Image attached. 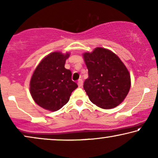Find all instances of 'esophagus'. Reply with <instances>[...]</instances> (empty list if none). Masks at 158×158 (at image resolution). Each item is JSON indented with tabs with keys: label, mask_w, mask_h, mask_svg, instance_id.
Returning a JSON list of instances; mask_svg holds the SVG:
<instances>
[{
	"label": "esophagus",
	"mask_w": 158,
	"mask_h": 158,
	"mask_svg": "<svg viewBox=\"0 0 158 158\" xmlns=\"http://www.w3.org/2000/svg\"><path fill=\"white\" fill-rule=\"evenodd\" d=\"M77 85H78V87L81 88L82 86H83V81H82L81 79L78 80V81H77Z\"/></svg>",
	"instance_id": "1"
}]
</instances>
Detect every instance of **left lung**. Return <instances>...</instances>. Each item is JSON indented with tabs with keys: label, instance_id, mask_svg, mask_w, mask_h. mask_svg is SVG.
Segmentation results:
<instances>
[{
	"label": "left lung",
	"instance_id": "8db88e82",
	"mask_svg": "<svg viewBox=\"0 0 158 158\" xmlns=\"http://www.w3.org/2000/svg\"><path fill=\"white\" fill-rule=\"evenodd\" d=\"M83 56L88 70L83 88L90 101L103 109L122 103L130 89L131 77L120 58L103 47H96Z\"/></svg>",
	"mask_w": 158,
	"mask_h": 158
}]
</instances>
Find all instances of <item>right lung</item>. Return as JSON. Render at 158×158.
Listing matches in <instances>:
<instances>
[{"instance_id":"right-lung-1","label":"right lung","mask_w":158,"mask_h":158,"mask_svg":"<svg viewBox=\"0 0 158 158\" xmlns=\"http://www.w3.org/2000/svg\"><path fill=\"white\" fill-rule=\"evenodd\" d=\"M70 52H53L41 60L29 83L30 94L40 107L50 111L61 109L70 100L77 85L71 79L72 73L64 68Z\"/></svg>"}]
</instances>
